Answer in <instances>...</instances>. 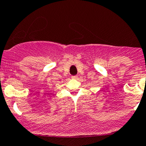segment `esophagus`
<instances>
[{
    "label": "esophagus",
    "instance_id": "esophagus-1",
    "mask_svg": "<svg viewBox=\"0 0 146 146\" xmlns=\"http://www.w3.org/2000/svg\"><path fill=\"white\" fill-rule=\"evenodd\" d=\"M72 79H74V80H77L78 78V76H72Z\"/></svg>",
    "mask_w": 146,
    "mask_h": 146
}]
</instances>
